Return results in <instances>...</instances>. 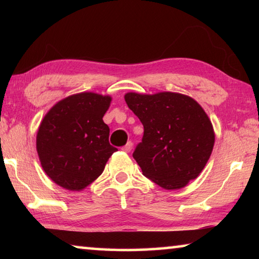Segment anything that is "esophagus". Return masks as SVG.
Masks as SVG:
<instances>
[{
  "instance_id": "1",
  "label": "esophagus",
  "mask_w": 259,
  "mask_h": 259,
  "mask_svg": "<svg viewBox=\"0 0 259 259\" xmlns=\"http://www.w3.org/2000/svg\"><path fill=\"white\" fill-rule=\"evenodd\" d=\"M131 148H133V142H128L123 147H122V151L129 153L131 151Z\"/></svg>"
}]
</instances>
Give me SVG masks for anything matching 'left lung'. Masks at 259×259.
<instances>
[{
    "label": "left lung",
    "instance_id": "obj_1",
    "mask_svg": "<svg viewBox=\"0 0 259 259\" xmlns=\"http://www.w3.org/2000/svg\"><path fill=\"white\" fill-rule=\"evenodd\" d=\"M124 99L144 125L143 139L133 154L144 176L165 190H179L198 177L214 143L203 108L175 93H129Z\"/></svg>",
    "mask_w": 259,
    "mask_h": 259
}]
</instances>
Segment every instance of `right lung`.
I'll use <instances>...</instances> for the list:
<instances>
[{
	"instance_id": "right-lung-1",
	"label": "right lung",
	"mask_w": 259,
	"mask_h": 259,
	"mask_svg": "<svg viewBox=\"0 0 259 259\" xmlns=\"http://www.w3.org/2000/svg\"><path fill=\"white\" fill-rule=\"evenodd\" d=\"M111 97L93 93L69 96L52 107L36 136L42 168L69 191H81L98 178L117 150L108 142L103 116Z\"/></svg>"
}]
</instances>
